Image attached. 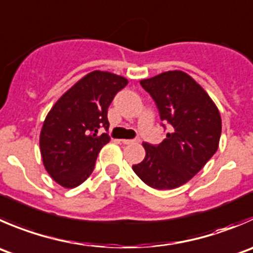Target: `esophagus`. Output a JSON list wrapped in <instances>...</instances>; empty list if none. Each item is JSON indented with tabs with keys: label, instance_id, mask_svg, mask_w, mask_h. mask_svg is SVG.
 Listing matches in <instances>:
<instances>
[{
	"label": "esophagus",
	"instance_id": "34e87169",
	"mask_svg": "<svg viewBox=\"0 0 253 253\" xmlns=\"http://www.w3.org/2000/svg\"><path fill=\"white\" fill-rule=\"evenodd\" d=\"M121 142L124 144H134V143H139V139H121Z\"/></svg>",
	"mask_w": 253,
	"mask_h": 253
}]
</instances>
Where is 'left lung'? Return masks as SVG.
I'll return each mask as SVG.
<instances>
[{
  "label": "left lung",
  "mask_w": 253,
  "mask_h": 253,
  "mask_svg": "<svg viewBox=\"0 0 253 253\" xmlns=\"http://www.w3.org/2000/svg\"><path fill=\"white\" fill-rule=\"evenodd\" d=\"M139 83L156 101L162 121L170 125V132L158 146L143 143L144 159L132 169L151 188H178L202 170L219 148V109L181 70L164 72Z\"/></svg>",
  "instance_id": "left-lung-1"
}]
</instances>
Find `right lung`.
I'll return each instance as SVG.
<instances>
[{"label":"right lung","instance_id":"obj_1","mask_svg":"<svg viewBox=\"0 0 253 253\" xmlns=\"http://www.w3.org/2000/svg\"><path fill=\"white\" fill-rule=\"evenodd\" d=\"M128 80L95 70L59 97L46 115L39 136L42 161L49 175L67 189L84 183L92 173L100 149L109 143L107 110Z\"/></svg>","mask_w":253,"mask_h":253}]
</instances>
